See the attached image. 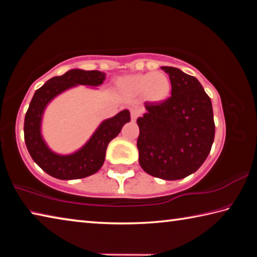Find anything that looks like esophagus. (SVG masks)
I'll return each instance as SVG.
<instances>
[{
    "label": "esophagus",
    "instance_id": "1",
    "mask_svg": "<svg viewBox=\"0 0 257 257\" xmlns=\"http://www.w3.org/2000/svg\"><path fill=\"white\" fill-rule=\"evenodd\" d=\"M139 115H141V111H139L137 107H133L132 110H130V116H132L133 121H136Z\"/></svg>",
    "mask_w": 257,
    "mask_h": 257
}]
</instances>
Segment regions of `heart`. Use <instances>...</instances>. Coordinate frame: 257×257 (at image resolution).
Segmentation results:
<instances>
[{"instance_id":"b5f03b06","label":"heart","mask_w":257,"mask_h":257,"mask_svg":"<svg viewBox=\"0 0 257 257\" xmlns=\"http://www.w3.org/2000/svg\"><path fill=\"white\" fill-rule=\"evenodd\" d=\"M115 88L125 98L135 99L143 96L147 102L159 104L170 97L172 82L163 71L136 73L118 78Z\"/></svg>"}]
</instances>
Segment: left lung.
<instances>
[{"mask_svg": "<svg viewBox=\"0 0 257 257\" xmlns=\"http://www.w3.org/2000/svg\"><path fill=\"white\" fill-rule=\"evenodd\" d=\"M172 82L171 97L145 102L137 119L139 164L149 175L164 180L186 178L206 160L214 141L211 98L196 78L173 67H161Z\"/></svg>", "mask_w": 257, "mask_h": 257, "instance_id": "left-lung-1", "label": "left lung"}]
</instances>
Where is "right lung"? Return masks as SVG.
Wrapping results in <instances>:
<instances>
[{
  "label": "right lung",
  "instance_id": "1",
  "mask_svg": "<svg viewBox=\"0 0 257 257\" xmlns=\"http://www.w3.org/2000/svg\"><path fill=\"white\" fill-rule=\"evenodd\" d=\"M105 80V73L71 69L64 75L53 77L35 92L25 116V143L34 162L47 175L61 180L86 178L96 173L105 160L108 143L118 136L130 121L129 110L101 122L86 144L71 154H58L47 146L42 135V120L52 99L78 85L97 87Z\"/></svg>",
  "mask_w": 257,
  "mask_h": 257
}]
</instances>
